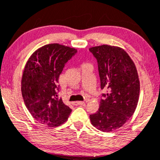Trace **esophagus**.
<instances>
[{
  "instance_id": "34e87169",
  "label": "esophagus",
  "mask_w": 160,
  "mask_h": 160,
  "mask_svg": "<svg viewBox=\"0 0 160 160\" xmlns=\"http://www.w3.org/2000/svg\"><path fill=\"white\" fill-rule=\"evenodd\" d=\"M73 105H76V106H77V105H83V104H85V102L84 101H75L73 102Z\"/></svg>"
}]
</instances>
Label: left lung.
Wrapping results in <instances>:
<instances>
[{
    "instance_id": "left-lung-1",
    "label": "left lung",
    "mask_w": 160,
    "mask_h": 160,
    "mask_svg": "<svg viewBox=\"0 0 160 160\" xmlns=\"http://www.w3.org/2000/svg\"><path fill=\"white\" fill-rule=\"evenodd\" d=\"M98 62L101 89L108 92L99 110L90 115L91 123L104 132L121 128L136 111L139 97L136 67L127 52L117 46L103 44L89 48Z\"/></svg>"
}]
</instances>
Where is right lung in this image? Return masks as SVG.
Listing matches in <instances>:
<instances>
[{
    "instance_id": "right-lung-1",
    "label": "right lung",
    "mask_w": 160,
    "mask_h": 160,
    "mask_svg": "<svg viewBox=\"0 0 160 160\" xmlns=\"http://www.w3.org/2000/svg\"><path fill=\"white\" fill-rule=\"evenodd\" d=\"M77 49L49 44L36 50L24 66L21 93L27 109L41 124L54 128L68 119L72 109L57 96L59 77Z\"/></svg>"
}]
</instances>
